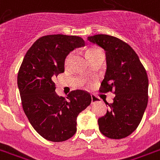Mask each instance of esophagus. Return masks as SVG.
I'll return each instance as SVG.
<instances>
[{
	"instance_id": "1",
	"label": "esophagus",
	"mask_w": 160,
	"mask_h": 160,
	"mask_svg": "<svg viewBox=\"0 0 160 160\" xmlns=\"http://www.w3.org/2000/svg\"><path fill=\"white\" fill-rule=\"evenodd\" d=\"M91 104H94V103H96V102H98V99L96 98V96H93V95H91Z\"/></svg>"
}]
</instances>
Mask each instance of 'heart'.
<instances>
[{
	"label": "heart",
	"mask_w": 160,
	"mask_h": 160,
	"mask_svg": "<svg viewBox=\"0 0 160 160\" xmlns=\"http://www.w3.org/2000/svg\"><path fill=\"white\" fill-rule=\"evenodd\" d=\"M101 52H102V49H100V48H91V49H89V50L87 51L86 56H87V58H88V57H90V56L93 55V54H96V53H101ZM70 58H71V54H69V55L67 57L66 61H65V63H66V64L69 63Z\"/></svg>",
	"instance_id": "obj_1"
}]
</instances>
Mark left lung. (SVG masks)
<instances>
[{
	"label": "left lung",
	"mask_w": 160,
	"mask_h": 160,
	"mask_svg": "<svg viewBox=\"0 0 160 160\" xmlns=\"http://www.w3.org/2000/svg\"><path fill=\"white\" fill-rule=\"evenodd\" d=\"M106 51L107 72L100 92L115 94L109 110L98 119L104 136L121 139L133 132L148 104V79L144 67L130 45L116 37L97 34L87 38Z\"/></svg>",
	"instance_id": "1"
}]
</instances>
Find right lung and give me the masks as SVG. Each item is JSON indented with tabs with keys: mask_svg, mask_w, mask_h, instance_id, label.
<instances>
[{
	"mask_svg": "<svg viewBox=\"0 0 160 160\" xmlns=\"http://www.w3.org/2000/svg\"><path fill=\"white\" fill-rule=\"evenodd\" d=\"M85 41L78 36L53 34L41 37L27 52L18 75L24 112L37 132L52 142H63L76 132L79 113L91 104L85 91L58 96L53 81L64 73L66 56Z\"/></svg>",
	"mask_w": 160,
	"mask_h": 160,
	"instance_id": "add662e5",
	"label": "right lung"
}]
</instances>
